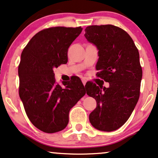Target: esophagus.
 Listing matches in <instances>:
<instances>
[{"label": "esophagus", "mask_w": 158, "mask_h": 158, "mask_svg": "<svg viewBox=\"0 0 158 158\" xmlns=\"http://www.w3.org/2000/svg\"><path fill=\"white\" fill-rule=\"evenodd\" d=\"M82 83H83V85H85V83H86V81H85V80H84V79H83L82 80Z\"/></svg>", "instance_id": "esophagus-1"}]
</instances>
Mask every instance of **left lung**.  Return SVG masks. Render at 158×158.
<instances>
[{"instance_id":"1","label":"left lung","mask_w":158,"mask_h":158,"mask_svg":"<svg viewBox=\"0 0 158 158\" xmlns=\"http://www.w3.org/2000/svg\"><path fill=\"white\" fill-rule=\"evenodd\" d=\"M85 32L87 41L98 50L97 76L109 83L108 88L93 83L85 85L86 94L97 102L89 121L97 130L111 132L127 121L139 100L142 78L139 52L130 35L118 27L90 25Z\"/></svg>"}]
</instances>
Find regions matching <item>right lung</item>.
<instances>
[{"instance_id":"obj_1","label":"right lung","mask_w":158,"mask_h":158,"mask_svg":"<svg viewBox=\"0 0 158 158\" xmlns=\"http://www.w3.org/2000/svg\"><path fill=\"white\" fill-rule=\"evenodd\" d=\"M83 28L53 27L38 32L21 54L19 95L31 123L47 133L64 130L70 109L85 94L78 77L73 83H56L54 68L68 61V48Z\"/></svg>"}]
</instances>
